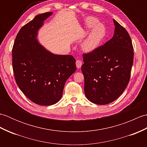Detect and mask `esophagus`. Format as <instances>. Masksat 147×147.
I'll return each mask as SVG.
<instances>
[{"label":"esophagus","instance_id":"obj_1","mask_svg":"<svg viewBox=\"0 0 147 147\" xmlns=\"http://www.w3.org/2000/svg\"><path fill=\"white\" fill-rule=\"evenodd\" d=\"M76 65L77 68H80L82 65V62L80 60H76Z\"/></svg>","mask_w":147,"mask_h":147}]
</instances>
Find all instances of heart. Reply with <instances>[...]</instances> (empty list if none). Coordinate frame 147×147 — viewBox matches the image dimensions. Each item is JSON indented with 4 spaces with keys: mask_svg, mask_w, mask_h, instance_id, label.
<instances>
[{
    "mask_svg": "<svg viewBox=\"0 0 147 147\" xmlns=\"http://www.w3.org/2000/svg\"><path fill=\"white\" fill-rule=\"evenodd\" d=\"M98 20L95 18H88L86 20V26L92 27V29L89 35L84 41L82 45V49L84 51L92 52L97 47L99 43L104 38L105 34V28L101 23H97Z\"/></svg>",
    "mask_w": 147,
    "mask_h": 147,
    "instance_id": "obj_1",
    "label": "heart"
}]
</instances>
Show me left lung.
<instances>
[{
  "label": "left lung",
  "instance_id": "1",
  "mask_svg": "<svg viewBox=\"0 0 147 147\" xmlns=\"http://www.w3.org/2000/svg\"><path fill=\"white\" fill-rule=\"evenodd\" d=\"M113 21V37L83 55L85 95L98 105L110 104L123 93L129 83L133 63L134 49L129 33Z\"/></svg>",
  "mask_w": 147,
  "mask_h": 147
}]
</instances>
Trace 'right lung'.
<instances>
[{
    "label": "right lung",
    "instance_id": "add662e5",
    "mask_svg": "<svg viewBox=\"0 0 147 147\" xmlns=\"http://www.w3.org/2000/svg\"><path fill=\"white\" fill-rule=\"evenodd\" d=\"M52 14L37 15L22 27L12 50L16 82L26 97L41 105L60 100L65 82L76 69L73 56L53 54L36 39L43 21Z\"/></svg>",
    "mask_w": 147,
    "mask_h": 147
}]
</instances>
